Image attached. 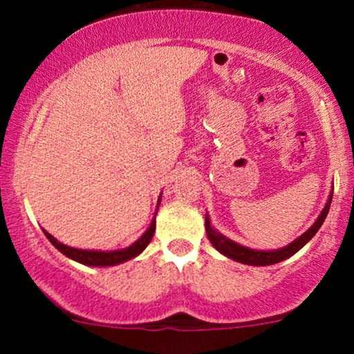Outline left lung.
<instances>
[{
	"instance_id": "8db88e82",
	"label": "left lung",
	"mask_w": 354,
	"mask_h": 354,
	"mask_svg": "<svg viewBox=\"0 0 354 354\" xmlns=\"http://www.w3.org/2000/svg\"><path fill=\"white\" fill-rule=\"evenodd\" d=\"M331 200H333V193H330V198H328L326 205H324L323 211L319 213L318 219L311 225V228L303 233L301 236L296 238L293 243H290L288 246L279 248V250H273V251H258V250H251V248H246L243 245H238V243L231 241L230 238L223 236L221 233H218L216 230L211 226L208 214H206V234H208V239L221 254H225L226 258L234 259V261L243 263V265H251V266H268V265H274V263L283 261V259H288L290 256H293L295 253H298L301 248L306 245L310 239L318 233V230L321 228V225L326 219L328 211H330L331 206Z\"/></svg>"
}]
</instances>
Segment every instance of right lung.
I'll use <instances>...</instances> for the list:
<instances>
[{
	"label": "right lung",
	"mask_w": 354,
	"mask_h": 354,
	"mask_svg": "<svg viewBox=\"0 0 354 354\" xmlns=\"http://www.w3.org/2000/svg\"><path fill=\"white\" fill-rule=\"evenodd\" d=\"M160 201H158V208H160ZM158 208H156V213H158ZM156 213H154L151 225H149V228L145 231L143 236L138 239V241L133 243L131 246L124 248V250H115V251L78 250V248H71V246L63 245V243H59L58 239H56L55 236H51V234L48 233L46 230H43V233L46 234V238L50 239V243L56 248V250L61 251V253H63L64 256H68V258H71V259H75V261L81 263V265H86V266H115V265H120V263L128 261V259H133L135 256L140 254L141 251H143L145 248L149 245V241L153 239L154 230H156V221H154V219H156Z\"/></svg>",
	"instance_id": "obj_1"
}]
</instances>
